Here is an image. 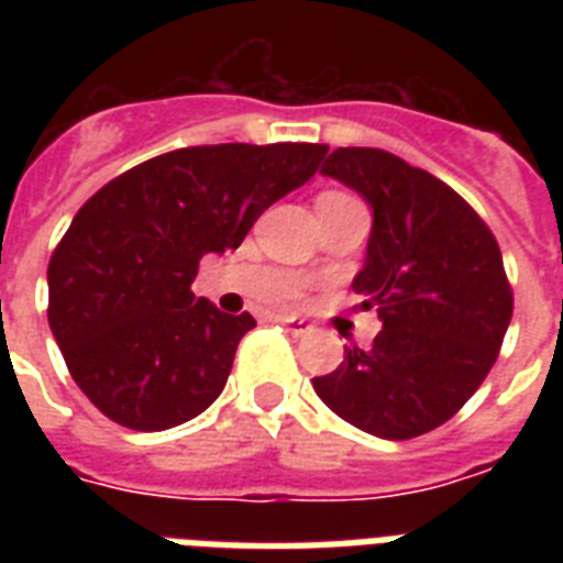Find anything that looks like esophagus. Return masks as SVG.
Instances as JSON below:
<instances>
[{"instance_id":"obj_1","label":"esophagus","mask_w":563,"mask_h":563,"mask_svg":"<svg viewBox=\"0 0 563 563\" xmlns=\"http://www.w3.org/2000/svg\"><path fill=\"white\" fill-rule=\"evenodd\" d=\"M277 321H280V324H286V330H289L291 335H307V333H312V324H309L307 318H298V316H277Z\"/></svg>"}]
</instances>
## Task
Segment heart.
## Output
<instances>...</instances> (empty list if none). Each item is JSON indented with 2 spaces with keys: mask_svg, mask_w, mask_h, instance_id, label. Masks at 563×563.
Returning <instances> with one entry per match:
<instances>
[{
  "mask_svg": "<svg viewBox=\"0 0 563 563\" xmlns=\"http://www.w3.org/2000/svg\"><path fill=\"white\" fill-rule=\"evenodd\" d=\"M327 195H339V192H327Z\"/></svg>",
  "mask_w": 563,
  "mask_h": 563,
  "instance_id": "heart-1",
  "label": "heart"
}]
</instances>
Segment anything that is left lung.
Returning a JSON list of instances; mask_svg holds the SVG:
<instances>
[{"label": "left lung", "mask_w": 563, "mask_h": 563, "mask_svg": "<svg viewBox=\"0 0 563 563\" xmlns=\"http://www.w3.org/2000/svg\"><path fill=\"white\" fill-rule=\"evenodd\" d=\"M321 175L374 212L353 291L383 330L312 388L362 432L423 435L471 400L506 339L515 298L497 239L444 180L383 148H335Z\"/></svg>", "instance_id": "8db88e82"}]
</instances>
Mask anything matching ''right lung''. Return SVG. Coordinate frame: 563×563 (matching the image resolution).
<instances>
[{
	"instance_id": "1",
	"label": "right lung",
	"mask_w": 563,
	"mask_h": 563,
	"mask_svg": "<svg viewBox=\"0 0 563 563\" xmlns=\"http://www.w3.org/2000/svg\"><path fill=\"white\" fill-rule=\"evenodd\" d=\"M324 154L316 143L178 148L113 178L75 212L48 260V327L101 415L161 432L219 397L256 321L195 300L198 263L242 245Z\"/></svg>"
}]
</instances>
